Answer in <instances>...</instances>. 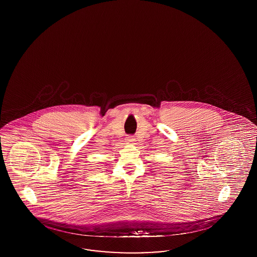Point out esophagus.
Listing matches in <instances>:
<instances>
[{"label":"esophagus","mask_w":257,"mask_h":257,"mask_svg":"<svg viewBox=\"0 0 257 257\" xmlns=\"http://www.w3.org/2000/svg\"><path fill=\"white\" fill-rule=\"evenodd\" d=\"M126 142H127L128 144H133V143L135 142V139H134V137H132V136L127 137V138H126Z\"/></svg>","instance_id":"34e87169"}]
</instances>
